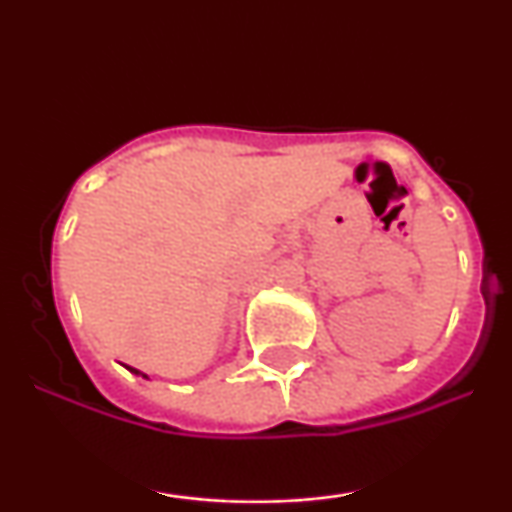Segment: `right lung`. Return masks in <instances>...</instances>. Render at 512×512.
Segmentation results:
<instances>
[{
  "mask_svg": "<svg viewBox=\"0 0 512 512\" xmlns=\"http://www.w3.org/2000/svg\"><path fill=\"white\" fill-rule=\"evenodd\" d=\"M127 370H129V373H134V375H142V378H149V375H144L142 370H137V368H132V366H127Z\"/></svg>",
  "mask_w": 512,
  "mask_h": 512,
  "instance_id": "1",
  "label": "right lung"
}]
</instances>
